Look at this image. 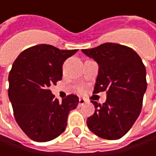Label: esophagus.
I'll use <instances>...</instances> for the list:
<instances>
[{
  "label": "esophagus",
  "mask_w": 156,
  "mask_h": 156,
  "mask_svg": "<svg viewBox=\"0 0 156 156\" xmlns=\"http://www.w3.org/2000/svg\"><path fill=\"white\" fill-rule=\"evenodd\" d=\"M86 103V100L83 99V98H80L79 99V104L80 105H83Z\"/></svg>",
  "instance_id": "34e87169"
}]
</instances>
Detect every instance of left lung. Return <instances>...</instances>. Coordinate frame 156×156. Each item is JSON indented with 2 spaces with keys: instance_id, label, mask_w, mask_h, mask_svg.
<instances>
[{
  "instance_id": "8db88e82",
  "label": "left lung",
  "mask_w": 156,
  "mask_h": 156,
  "mask_svg": "<svg viewBox=\"0 0 156 156\" xmlns=\"http://www.w3.org/2000/svg\"><path fill=\"white\" fill-rule=\"evenodd\" d=\"M81 51L99 66L94 93L107 94L102 105L91 101L95 111L87 118V127L101 138L118 140L141 113L147 89L145 66L135 50L120 44L107 42Z\"/></svg>"
}]
</instances>
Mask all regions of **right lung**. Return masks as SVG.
Here are the masks:
<instances>
[{"mask_svg": "<svg viewBox=\"0 0 156 156\" xmlns=\"http://www.w3.org/2000/svg\"><path fill=\"white\" fill-rule=\"evenodd\" d=\"M77 51L41 44L21 52L13 64L9 101L18 125L31 140L51 141L66 129L69 112L77 107L79 98L69 94L59 102L49 87L62 80L63 63Z\"/></svg>", "mask_w": 156, "mask_h": 156, "instance_id": "obj_1", "label": "right lung"}]
</instances>
